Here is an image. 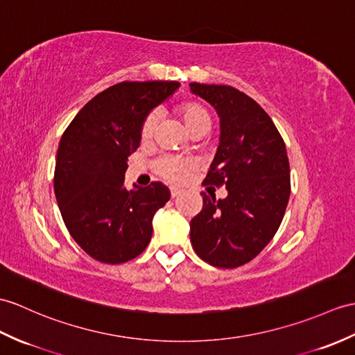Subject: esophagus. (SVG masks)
<instances>
[{"label": "esophagus", "mask_w": 355, "mask_h": 355, "mask_svg": "<svg viewBox=\"0 0 355 355\" xmlns=\"http://www.w3.org/2000/svg\"><path fill=\"white\" fill-rule=\"evenodd\" d=\"M181 192H183V191H181V189L180 187H174V186H172L171 187V196L172 198H175V196H178Z\"/></svg>", "instance_id": "34e87169"}]
</instances>
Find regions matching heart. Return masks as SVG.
I'll use <instances>...</instances> for the list:
<instances>
[{"instance_id": "1", "label": "heart", "mask_w": 355, "mask_h": 355, "mask_svg": "<svg viewBox=\"0 0 355 355\" xmlns=\"http://www.w3.org/2000/svg\"><path fill=\"white\" fill-rule=\"evenodd\" d=\"M177 112L181 116V119H183L189 133L192 136L198 133L205 135L210 131L213 119L207 107H204L200 103L189 101V103L180 104ZM157 123H159L157 113L148 114L142 123L140 137L144 140L151 139L155 133V128H157ZM193 168H195L193 162L191 159H184V157H163L157 162L159 174L169 181H175V183L184 181L189 177V174L193 171Z\"/></svg>"}]
</instances>
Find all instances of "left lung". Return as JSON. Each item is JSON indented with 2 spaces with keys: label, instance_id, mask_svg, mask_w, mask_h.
Here are the masks:
<instances>
[{
  "label": "left lung",
  "instance_id": "8db88e82",
  "mask_svg": "<svg viewBox=\"0 0 355 355\" xmlns=\"http://www.w3.org/2000/svg\"><path fill=\"white\" fill-rule=\"evenodd\" d=\"M191 92L219 116V145L204 184H225L227 198L202 195L191 220L195 252L216 268L252 260L275 236L291 196V168L282 135L252 98L232 86L191 83Z\"/></svg>",
  "mask_w": 355,
  "mask_h": 355
}]
</instances>
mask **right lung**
Wrapping results in <instances>:
<instances>
[{"instance_id":"1","label":"right lung","mask_w":355,"mask_h":355,"mask_svg":"<svg viewBox=\"0 0 355 355\" xmlns=\"http://www.w3.org/2000/svg\"><path fill=\"white\" fill-rule=\"evenodd\" d=\"M178 87V81H122L92 98L60 139L55 200L73 241L98 261L133 260L151 241L153 218L169 201V189L154 181L127 191L123 180L145 118Z\"/></svg>"}]
</instances>
